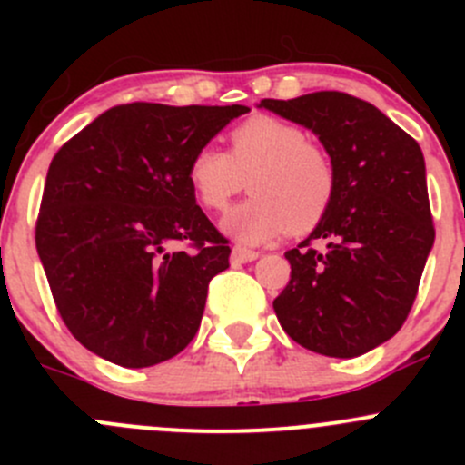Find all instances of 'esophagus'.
<instances>
[{
	"instance_id": "1",
	"label": "esophagus",
	"mask_w": 465,
	"mask_h": 465,
	"mask_svg": "<svg viewBox=\"0 0 465 465\" xmlns=\"http://www.w3.org/2000/svg\"><path fill=\"white\" fill-rule=\"evenodd\" d=\"M259 252H254V250H247V247H233V252H232V261L233 262H252V261H256L259 259Z\"/></svg>"
}]
</instances>
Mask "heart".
Instances as JSON below:
<instances>
[{
    "instance_id": "1",
    "label": "heart",
    "mask_w": 465,
    "mask_h": 465,
    "mask_svg": "<svg viewBox=\"0 0 465 465\" xmlns=\"http://www.w3.org/2000/svg\"><path fill=\"white\" fill-rule=\"evenodd\" d=\"M191 193L203 209L223 213L247 189L252 198L223 220L242 245H261L288 229H315L337 193V168L322 143L297 124L259 114L229 133V153L203 145L186 166Z\"/></svg>"
}]
</instances>
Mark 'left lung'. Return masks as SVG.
<instances>
[{"label": "left lung", "instance_id": "1", "mask_svg": "<svg viewBox=\"0 0 465 465\" xmlns=\"http://www.w3.org/2000/svg\"><path fill=\"white\" fill-rule=\"evenodd\" d=\"M261 107L311 128L337 168L328 213L285 252L290 281L274 299L276 317L303 349L328 358L367 353L405 323L434 245L420 145L344 92L262 98Z\"/></svg>", "mask_w": 465, "mask_h": 465}]
</instances>
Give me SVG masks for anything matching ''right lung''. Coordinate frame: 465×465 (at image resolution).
<instances>
[{"mask_svg": "<svg viewBox=\"0 0 465 465\" xmlns=\"http://www.w3.org/2000/svg\"><path fill=\"white\" fill-rule=\"evenodd\" d=\"M245 105L125 103L51 159L35 247L64 326L128 369L189 346L229 241L195 204L191 154Z\"/></svg>", "mask_w": 465, "mask_h": 465, "instance_id": "add662e5", "label": "right lung"}]
</instances>
